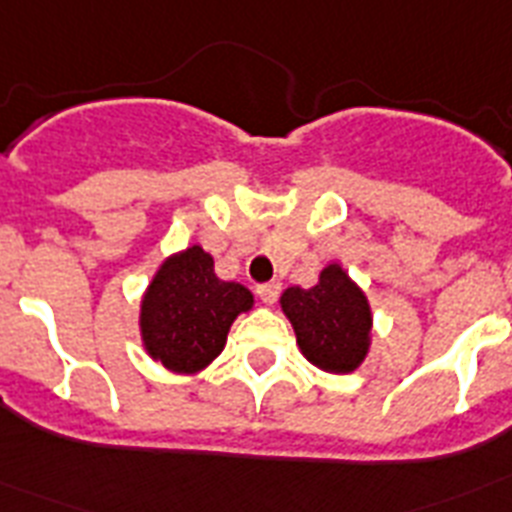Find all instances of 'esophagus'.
Instances as JSON below:
<instances>
[{"instance_id":"1","label":"esophagus","mask_w":512,"mask_h":512,"mask_svg":"<svg viewBox=\"0 0 512 512\" xmlns=\"http://www.w3.org/2000/svg\"><path fill=\"white\" fill-rule=\"evenodd\" d=\"M279 289H282V284L279 282H266V284H259V287H256V295L261 297V302H264V305H271V302L279 297Z\"/></svg>"}]
</instances>
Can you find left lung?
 Listing matches in <instances>:
<instances>
[{
  "mask_svg": "<svg viewBox=\"0 0 512 512\" xmlns=\"http://www.w3.org/2000/svg\"><path fill=\"white\" fill-rule=\"evenodd\" d=\"M279 305L295 328L302 356L323 372H354L369 354L372 307L341 264L325 266L315 287L284 289Z\"/></svg>",
  "mask_w": 512,
  "mask_h": 512,
  "instance_id": "8db88e82",
  "label": "left lung"
}]
</instances>
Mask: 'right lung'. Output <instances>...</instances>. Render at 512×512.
I'll use <instances>...</instances> for the list:
<instances>
[{"label":"right lung","instance_id":"obj_1","mask_svg":"<svg viewBox=\"0 0 512 512\" xmlns=\"http://www.w3.org/2000/svg\"><path fill=\"white\" fill-rule=\"evenodd\" d=\"M253 307L243 284L223 282L202 246L158 266L140 302V336L148 356L176 374L202 372L225 348L233 320Z\"/></svg>","mask_w":512,"mask_h":512}]
</instances>
